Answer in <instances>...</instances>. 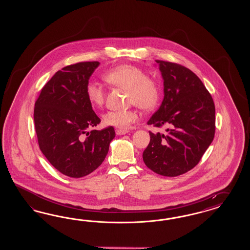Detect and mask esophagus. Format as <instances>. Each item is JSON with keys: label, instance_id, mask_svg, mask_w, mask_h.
Returning a JSON list of instances; mask_svg holds the SVG:
<instances>
[{"label": "esophagus", "instance_id": "34e87169", "mask_svg": "<svg viewBox=\"0 0 250 250\" xmlns=\"http://www.w3.org/2000/svg\"><path fill=\"white\" fill-rule=\"evenodd\" d=\"M115 133L117 136H123V135H125L128 133L127 130H121V129H116L115 130Z\"/></svg>", "mask_w": 250, "mask_h": 250}]
</instances>
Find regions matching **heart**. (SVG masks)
<instances>
[{
	"label": "heart",
	"mask_w": 250,
	"mask_h": 250,
	"mask_svg": "<svg viewBox=\"0 0 250 250\" xmlns=\"http://www.w3.org/2000/svg\"><path fill=\"white\" fill-rule=\"evenodd\" d=\"M106 83L127 90V99L143 110H151L159 103L160 97L159 85L154 79L146 77L141 69L131 65H121L107 70L104 75ZM86 93L93 107L103 105L105 99L104 89L95 83H89L86 86ZM138 115L135 110H108L103 115L106 125L119 129H127L135 123Z\"/></svg>",
	"instance_id": "b5f03b06"
}]
</instances>
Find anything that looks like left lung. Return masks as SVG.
Instances as JSON below:
<instances>
[{"instance_id":"obj_1","label":"left lung","mask_w":250,"mask_h":250,"mask_svg":"<svg viewBox=\"0 0 250 250\" xmlns=\"http://www.w3.org/2000/svg\"><path fill=\"white\" fill-rule=\"evenodd\" d=\"M156 62L163 79L164 99L147 125L167 128L165 134L149 132L143 160L154 172L176 177L196 166L212 143L215 107L202 81L189 68Z\"/></svg>"}]
</instances>
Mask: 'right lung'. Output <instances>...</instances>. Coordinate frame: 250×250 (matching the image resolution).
I'll return each instance as SVG.
<instances>
[{"label":"right lung","instance_id":"1","mask_svg":"<svg viewBox=\"0 0 250 250\" xmlns=\"http://www.w3.org/2000/svg\"><path fill=\"white\" fill-rule=\"evenodd\" d=\"M99 65L98 61L80 62L57 71L35 104L40 150L54 167L71 178L95 170L115 136L113 126L91 130L101 120L92 110L86 86Z\"/></svg>","mask_w":250,"mask_h":250}]
</instances>
